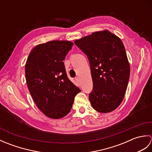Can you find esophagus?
<instances>
[{"mask_svg":"<svg viewBox=\"0 0 152 152\" xmlns=\"http://www.w3.org/2000/svg\"><path fill=\"white\" fill-rule=\"evenodd\" d=\"M75 80H76V81L77 82H78V83H80V82H81V80H80V78H79V77H76Z\"/></svg>","mask_w":152,"mask_h":152,"instance_id":"obj_1","label":"esophagus"}]
</instances>
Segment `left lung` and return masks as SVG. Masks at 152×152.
<instances>
[{"mask_svg": "<svg viewBox=\"0 0 152 152\" xmlns=\"http://www.w3.org/2000/svg\"><path fill=\"white\" fill-rule=\"evenodd\" d=\"M88 58L93 80L90 102L95 110L110 112L124 98L130 65L124 44L108 31L95 32L74 41Z\"/></svg>", "mask_w": 152, "mask_h": 152, "instance_id": "1", "label": "left lung"}]
</instances>
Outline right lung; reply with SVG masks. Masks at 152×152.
<instances>
[{
	"label": "right lung",
	"mask_w": 152,
	"mask_h": 152,
	"mask_svg": "<svg viewBox=\"0 0 152 152\" xmlns=\"http://www.w3.org/2000/svg\"><path fill=\"white\" fill-rule=\"evenodd\" d=\"M73 43L54 40L37 45L25 64L28 89L37 107L48 117L69 114L75 96L81 91L68 78L63 60Z\"/></svg>",
	"instance_id": "1"
}]
</instances>
